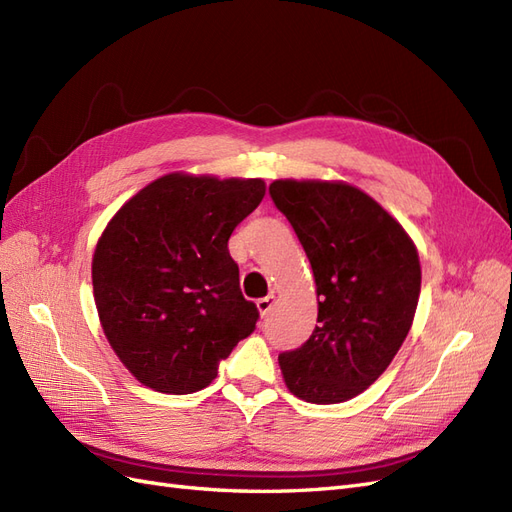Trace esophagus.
<instances>
[{
    "label": "esophagus",
    "instance_id": "1",
    "mask_svg": "<svg viewBox=\"0 0 512 512\" xmlns=\"http://www.w3.org/2000/svg\"><path fill=\"white\" fill-rule=\"evenodd\" d=\"M273 303H275V294H267V297H262V299H258V301H256V307H258V312H260V316H267V314L271 312V307H273Z\"/></svg>",
    "mask_w": 512,
    "mask_h": 512
}]
</instances>
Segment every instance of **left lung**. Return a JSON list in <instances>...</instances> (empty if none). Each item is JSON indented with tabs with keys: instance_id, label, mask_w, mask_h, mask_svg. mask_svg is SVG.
<instances>
[{
	"instance_id": "1",
	"label": "left lung",
	"mask_w": 512,
	"mask_h": 512,
	"mask_svg": "<svg viewBox=\"0 0 512 512\" xmlns=\"http://www.w3.org/2000/svg\"><path fill=\"white\" fill-rule=\"evenodd\" d=\"M269 194L314 271L318 324L307 342L280 354L292 395L342 404L391 365L412 327L421 262L393 215L346 181L275 179Z\"/></svg>"
}]
</instances>
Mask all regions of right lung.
<instances>
[{"mask_svg": "<svg viewBox=\"0 0 512 512\" xmlns=\"http://www.w3.org/2000/svg\"><path fill=\"white\" fill-rule=\"evenodd\" d=\"M267 192L262 179L168 173L123 205L98 239L91 282L108 344L149 389L188 395L256 329L228 239Z\"/></svg>", "mask_w": 512, "mask_h": 512, "instance_id": "right-lung-1", "label": "right lung"}]
</instances>
